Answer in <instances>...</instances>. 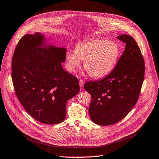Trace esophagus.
<instances>
[{"instance_id":"1","label":"esophagus","mask_w":159,"mask_h":159,"mask_svg":"<svg viewBox=\"0 0 159 159\" xmlns=\"http://www.w3.org/2000/svg\"><path fill=\"white\" fill-rule=\"evenodd\" d=\"M79 85H80V87L81 88L83 87V86H84V81L82 80H79Z\"/></svg>"}]
</instances>
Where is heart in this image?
<instances>
[{
	"label": "heart",
	"instance_id": "1",
	"mask_svg": "<svg viewBox=\"0 0 159 159\" xmlns=\"http://www.w3.org/2000/svg\"><path fill=\"white\" fill-rule=\"evenodd\" d=\"M120 56L119 45L106 39H89L76 46L75 50L66 54L67 70L74 72L81 60L90 77L100 79L109 74L116 66Z\"/></svg>",
	"mask_w": 159,
	"mask_h": 159
}]
</instances>
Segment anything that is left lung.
I'll use <instances>...</instances> for the list:
<instances>
[{"mask_svg": "<svg viewBox=\"0 0 159 159\" xmlns=\"http://www.w3.org/2000/svg\"><path fill=\"white\" fill-rule=\"evenodd\" d=\"M118 38L126 45L115 69L84 86L92 98L90 118L98 125H111L123 119L137 103L143 82L145 63L138 44L128 34Z\"/></svg>", "mask_w": 159, "mask_h": 159, "instance_id": "1", "label": "left lung"}]
</instances>
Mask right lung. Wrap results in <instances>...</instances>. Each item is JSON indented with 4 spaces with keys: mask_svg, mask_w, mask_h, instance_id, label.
<instances>
[{
    "mask_svg": "<svg viewBox=\"0 0 159 159\" xmlns=\"http://www.w3.org/2000/svg\"><path fill=\"white\" fill-rule=\"evenodd\" d=\"M41 33L26 34L18 42L12 60L16 96L28 114L48 125L60 123L68 100L80 90L77 77L61 66L66 50L47 41Z\"/></svg>",
    "mask_w": 159,
    "mask_h": 159,
    "instance_id": "add662e5",
    "label": "right lung"
}]
</instances>
